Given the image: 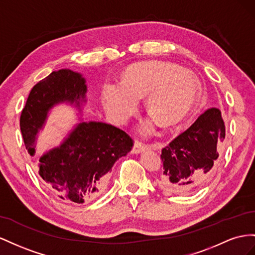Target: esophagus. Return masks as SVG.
<instances>
[{"label":"esophagus","mask_w":255,"mask_h":255,"mask_svg":"<svg viewBox=\"0 0 255 255\" xmlns=\"http://www.w3.org/2000/svg\"><path fill=\"white\" fill-rule=\"evenodd\" d=\"M148 146L146 144H144V143H142V142H139V141H135L134 142V145H133V147H132V152L133 154H139V152H142V151H144L145 149H146Z\"/></svg>","instance_id":"obj_1"}]
</instances>
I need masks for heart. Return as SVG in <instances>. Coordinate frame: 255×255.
Masks as SVG:
<instances>
[{"label":"heart","instance_id":"obj_1","mask_svg":"<svg viewBox=\"0 0 255 255\" xmlns=\"http://www.w3.org/2000/svg\"><path fill=\"white\" fill-rule=\"evenodd\" d=\"M194 94V79L187 70L170 63L150 61L128 67L122 84L107 82L103 100L108 114L123 123L133 111L132 98L145 97L146 111L162 126H171L186 115ZM155 120L145 124L142 131L149 132Z\"/></svg>","mask_w":255,"mask_h":255}]
</instances>
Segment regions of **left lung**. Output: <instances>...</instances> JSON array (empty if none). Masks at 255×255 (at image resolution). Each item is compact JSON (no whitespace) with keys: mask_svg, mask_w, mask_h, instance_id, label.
I'll use <instances>...</instances> for the list:
<instances>
[{"mask_svg":"<svg viewBox=\"0 0 255 255\" xmlns=\"http://www.w3.org/2000/svg\"><path fill=\"white\" fill-rule=\"evenodd\" d=\"M225 126L219 109H208L185 132L161 150L163 169L158 185L169 193L188 194L212 177L218 166Z\"/></svg>","mask_w":255,"mask_h":255,"instance_id":"8db88e82","label":"left lung"}]
</instances>
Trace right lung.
Instances as JSON below:
<instances>
[{
    "mask_svg": "<svg viewBox=\"0 0 255 255\" xmlns=\"http://www.w3.org/2000/svg\"><path fill=\"white\" fill-rule=\"evenodd\" d=\"M85 94V79L70 69L52 71L34 85L20 116L21 133L31 156L50 109L69 103L81 110ZM132 146L133 140L118 127L99 122L79 123L59 147L40 157L39 175L62 200L82 204L101 193L106 174Z\"/></svg>",
    "mask_w": 255,
    "mask_h": 255,
    "instance_id": "obj_1",
    "label": "right lung"
}]
</instances>
